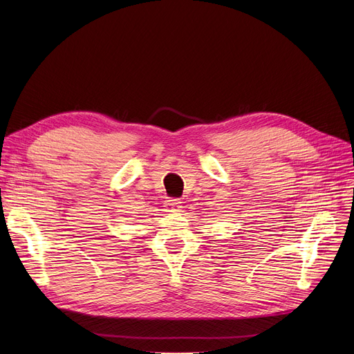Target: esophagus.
Here are the masks:
<instances>
[{"instance_id": "esophagus-1", "label": "esophagus", "mask_w": 354, "mask_h": 354, "mask_svg": "<svg viewBox=\"0 0 354 354\" xmlns=\"http://www.w3.org/2000/svg\"><path fill=\"white\" fill-rule=\"evenodd\" d=\"M180 202L178 199H169L165 203V211L166 212H179L180 211Z\"/></svg>"}]
</instances>
